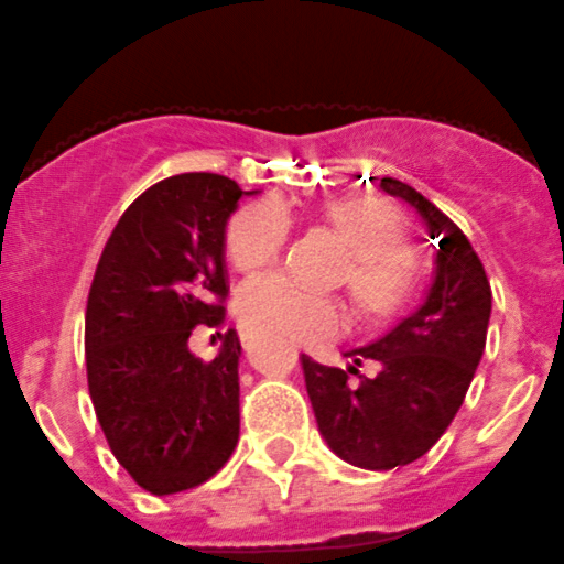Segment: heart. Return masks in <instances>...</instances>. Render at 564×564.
Here are the masks:
<instances>
[{"label":"heart","instance_id":"obj_1","mask_svg":"<svg viewBox=\"0 0 564 564\" xmlns=\"http://www.w3.org/2000/svg\"><path fill=\"white\" fill-rule=\"evenodd\" d=\"M328 219L350 250L347 286L367 312H389L412 283V256L401 245V225L370 197L336 199ZM289 236V210L281 199L261 197L241 205L225 230V252L239 270H258L281 252ZM236 314L252 334L283 341H312L345 323L336 297L312 292L281 272H264L236 292Z\"/></svg>","mask_w":564,"mask_h":564}]
</instances>
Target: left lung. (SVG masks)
<instances>
[{"label":"left lung","instance_id":"1","mask_svg":"<svg viewBox=\"0 0 564 564\" xmlns=\"http://www.w3.org/2000/svg\"><path fill=\"white\" fill-rule=\"evenodd\" d=\"M381 188L412 205L434 239L423 303L376 341L347 350V370L300 359L319 434L339 459L365 470L403 467L434 448L470 389L492 312L487 272L467 236L406 183L383 177ZM367 358L379 370L372 379L358 375Z\"/></svg>","mask_w":564,"mask_h":564}]
</instances>
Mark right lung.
Here are the masks:
<instances>
[{
    "label": "right lung",
    "mask_w": 564,
    "mask_h": 564,
    "mask_svg": "<svg viewBox=\"0 0 564 564\" xmlns=\"http://www.w3.org/2000/svg\"><path fill=\"white\" fill-rule=\"evenodd\" d=\"M236 181L186 172L147 188L99 256L86 308L88 392L116 462L152 496L208 481L239 442L236 330L214 361L188 350L225 319Z\"/></svg>",
    "instance_id": "right-lung-1"
}]
</instances>
